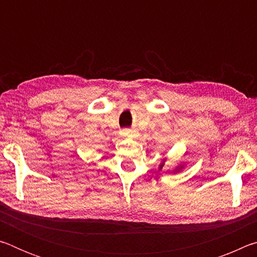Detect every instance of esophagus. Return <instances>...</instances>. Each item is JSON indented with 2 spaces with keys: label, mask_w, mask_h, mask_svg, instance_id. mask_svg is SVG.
Segmentation results:
<instances>
[{
  "label": "esophagus",
  "mask_w": 257,
  "mask_h": 257,
  "mask_svg": "<svg viewBox=\"0 0 257 257\" xmlns=\"http://www.w3.org/2000/svg\"><path fill=\"white\" fill-rule=\"evenodd\" d=\"M123 135H125V136H136V132L133 129H124Z\"/></svg>",
  "instance_id": "esophagus-1"
}]
</instances>
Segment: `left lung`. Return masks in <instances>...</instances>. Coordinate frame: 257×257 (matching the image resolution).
Wrapping results in <instances>:
<instances>
[{"label": "left lung", "instance_id": "1", "mask_svg": "<svg viewBox=\"0 0 257 257\" xmlns=\"http://www.w3.org/2000/svg\"><path fill=\"white\" fill-rule=\"evenodd\" d=\"M164 163H165V159L162 161V162L160 163V165H159V170H162V169H164ZM184 168V164H180V165H178V167L175 169V170H173L172 172L173 173H177V172H179L181 169Z\"/></svg>", "mask_w": 257, "mask_h": 257}]
</instances>
